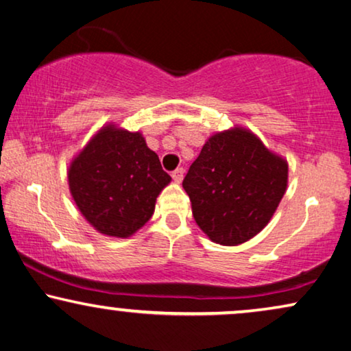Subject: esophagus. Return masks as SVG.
I'll use <instances>...</instances> for the list:
<instances>
[{"mask_svg":"<svg viewBox=\"0 0 351 351\" xmlns=\"http://www.w3.org/2000/svg\"><path fill=\"white\" fill-rule=\"evenodd\" d=\"M182 176H184V169H181V167H180V169L171 171V178H173L176 182H181Z\"/></svg>","mask_w":351,"mask_h":351,"instance_id":"34e87169","label":"esophagus"}]
</instances>
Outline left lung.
Returning <instances> with one entry per match:
<instances>
[{
  "label": "left lung",
  "instance_id": "8db88e82",
  "mask_svg": "<svg viewBox=\"0 0 351 351\" xmlns=\"http://www.w3.org/2000/svg\"><path fill=\"white\" fill-rule=\"evenodd\" d=\"M286 184V160L239 127L211 136L182 181L195 223L226 246L245 243L267 226Z\"/></svg>",
  "mask_w": 351,
  "mask_h": 351
}]
</instances>
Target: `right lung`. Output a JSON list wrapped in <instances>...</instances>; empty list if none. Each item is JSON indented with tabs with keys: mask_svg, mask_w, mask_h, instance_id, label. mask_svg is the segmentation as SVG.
<instances>
[{
	"mask_svg": "<svg viewBox=\"0 0 351 351\" xmlns=\"http://www.w3.org/2000/svg\"><path fill=\"white\" fill-rule=\"evenodd\" d=\"M141 133L103 127L68 171L79 211L100 234L125 239L151 219L156 199L170 182Z\"/></svg>",
	"mask_w": 351,
	"mask_h": 351,
	"instance_id": "right-lung-1",
	"label": "right lung"
}]
</instances>
